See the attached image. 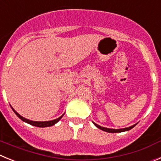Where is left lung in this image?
I'll list each match as a JSON object with an SVG mask.
<instances>
[{
  "label": "left lung",
  "mask_w": 161,
  "mask_h": 161,
  "mask_svg": "<svg viewBox=\"0 0 161 161\" xmlns=\"http://www.w3.org/2000/svg\"><path fill=\"white\" fill-rule=\"evenodd\" d=\"M93 124H95V127H97L98 128H99V129L103 130V131H107V132H109V133H117V132H123V131H129V130H131V128H133L136 125V124H134V125L131 126V127H125V128H121V129H113V128H108V127H101V126H99V125H98L97 124H95V122H93Z\"/></svg>",
  "instance_id": "8db88e82"
}]
</instances>
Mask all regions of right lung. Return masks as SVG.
Instances as JSON below:
<instances>
[{"instance_id": "add662e5", "label": "right lung", "mask_w": 161, "mask_h": 161, "mask_svg": "<svg viewBox=\"0 0 161 161\" xmlns=\"http://www.w3.org/2000/svg\"><path fill=\"white\" fill-rule=\"evenodd\" d=\"M12 108V107H11ZM13 111H14V113H15L16 115H17V116L19 117L20 119H21L22 121H24V122L27 123V124H31V125L33 126H35V127H51V126L54 125L55 124H57L59 120L62 119V117L64 115V114H63L62 116H60L59 118L56 119H53V120H50V121H33V120H30L28 119H25L24 118V117L21 116V115H19L18 113L17 112V111H15V110L14 109V108H12Z\"/></svg>"}]
</instances>
